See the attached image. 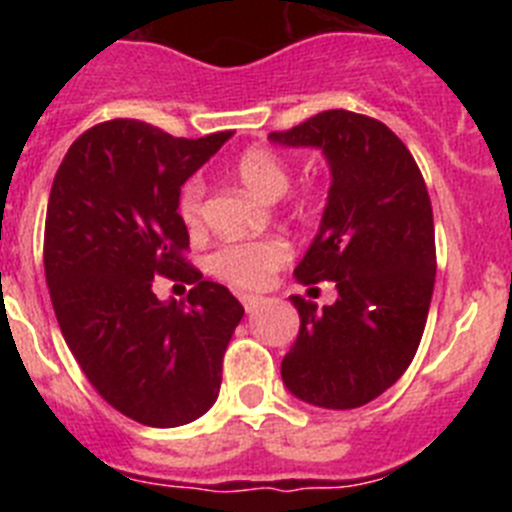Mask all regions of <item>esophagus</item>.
Returning a JSON list of instances; mask_svg holds the SVG:
<instances>
[{
	"mask_svg": "<svg viewBox=\"0 0 512 512\" xmlns=\"http://www.w3.org/2000/svg\"><path fill=\"white\" fill-rule=\"evenodd\" d=\"M241 302H243V307H246V312H256L264 300H261L259 295H243Z\"/></svg>",
	"mask_w": 512,
	"mask_h": 512,
	"instance_id": "34e87169",
	"label": "esophagus"
}]
</instances>
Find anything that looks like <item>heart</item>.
<instances>
[{
    "label": "heart",
    "mask_w": 512,
    "mask_h": 512,
    "mask_svg": "<svg viewBox=\"0 0 512 512\" xmlns=\"http://www.w3.org/2000/svg\"><path fill=\"white\" fill-rule=\"evenodd\" d=\"M235 176L246 189L264 200H277L289 187V169L284 158L271 148L251 146L235 158ZM202 182L189 179L179 192V215L187 225L200 223ZM292 259V246L284 238L223 243L207 259V269L223 282L241 289H259Z\"/></svg>",
    "instance_id": "b5f03b06"
}]
</instances>
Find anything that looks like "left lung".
Wrapping results in <instances>:
<instances>
[{
	"label": "left lung",
	"mask_w": 512,
	"mask_h": 512,
	"mask_svg": "<svg viewBox=\"0 0 512 512\" xmlns=\"http://www.w3.org/2000/svg\"><path fill=\"white\" fill-rule=\"evenodd\" d=\"M269 140L320 148L333 176L295 277L336 282L338 300L318 310L289 297L300 336L282 359V379L318 408H361L405 374L423 338L436 282L431 197L413 153L374 117L325 110Z\"/></svg>",
	"instance_id": "1"
}]
</instances>
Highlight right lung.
<instances>
[{
  "label": "right lung",
  "mask_w": 512,
  "mask_h": 512,
  "mask_svg": "<svg viewBox=\"0 0 512 512\" xmlns=\"http://www.w3.org/2000/svg\"><path fill=\"white\" fill-rule=\"evenodd\" d=\"M174 138L140 120L99 122L71 143L45 215L43 264L61 333L94 390L151 428L212 408L243 318L228 287L187 261L179 192L230 138ZM156 276L193 284L161 303Z\"/></svg>",
  "instance_id": "right-lung-1"
}]
</instances>
